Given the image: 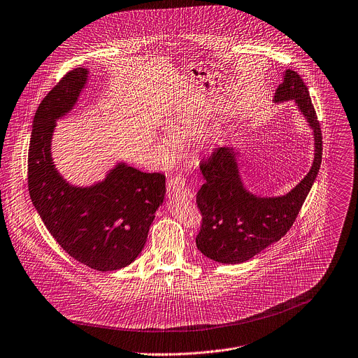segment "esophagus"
<instances>
[{
	"mask_svg": "<svg viewBox=\"0 0 358 358\" xmlns=\"http://www.w3.org/2000/svg\"><path fill=\"white\" fill-rule=\"evenodd\" d=\"M168 196L172 199H175V197L192 199L194 194L187 187V185L182 176H175L168 182Z\"/></svg>",
	"mask_w": 358,
	"mask_h": 358,
	"instance_id": "obj_1",
	"label": "esophagus"
}]
</instances>
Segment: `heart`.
<instances>
[{
    "label": "heart",
    "instance_id": "heart-1",
    "mask_svg": "<svg viewBox=\"0 0 358 358\" xmlns=\"http://www.w3.org/2000/svg\"><path fill=\"white\" fill-rule=\"evenodd\" d=\"M196 131H197L196 127H193V126H190V124H187V123H185L182 120H176V122L169 124V133H171V136L176 141H185L186 138L193 136ZM162 143H164V145L166 148H172L173 147V143L171 140L165 138V140H162Z\"/></svg>",
    "mask_w": 358,
    "mask_h": 358
}]
</instances>
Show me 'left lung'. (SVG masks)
<instances>
[{
	"label": "left lung",
	"mask_w": 358,
	"mask_h": 358,
	"mask_svg": "<svg viewBox=\"0 0 358 358\" xmlns=\"http://www.w3.org/2000/svg\"><path fill=\"white\" fill-rule=\"evenodd\" d=\"M273 101L274 103L294 101L312 129L315 143L312 166L288 193L262 197L245 187L234 147H221L208 161H203L200 171L204 183L196 197L203 224L196 245L214 262L243 263L281 239L292 227L319 172L322 133L302 78L295 71L285 70Z\"/></svg>",
	"instance_id": "1"
}]
</instances>
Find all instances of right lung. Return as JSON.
<instances>
[{
	"instance_id": "obj_1",
	"label": "right lung",
	"mask_w": 358,
	"mask_h": 358,
	"mask_svg": "<svg viewBox=\"0 0 358 358\" xmlns=\"http://www.w3.org/2000/svg\"><path fill=\"white\" fill-rule=\"evenodd\" d=\"M78 67L48 94L35 117L28 154L32 203L57 243L80 263L113 271L133 263L144 249L150 227L165 199V176L117 162L91 186H76L52 157L56 122L70 113L88 83Z\"/></svg>"
}]
</instances>
